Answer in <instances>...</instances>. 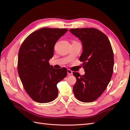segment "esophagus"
<instances>
[{
  "label": "esophagus",
  "mask_w": 130,
  "mask_h": 130,
  "mask_svg": "<svg viewBox=\"0 0 130 130\" xmlns=\"http://www.w3.org/2000/svg\"><path fill=\"white\" fill-rule=\"evenodd\" d=\"M67 73H68V75H71L73 74V72L72 71H71V70L68 69L67 70Z\"/></svg>",
  "instance_id": "34e87169"
}]
</instances>
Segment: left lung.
Listing matches in <instances>:
<instances>
[{
	"mask_svg": "<svg viewBox=\"0 0 130 130\" xmlns=\"http://www.w3.org/2000/svg\"><path fill=\"white\" fill-rule=\"evenodd\" d=\"M83 45L79 59L85 73L73 72L76 82L73 86L75 97L83 102L96 100L106 89L113 72L114 54L107 37L93 28L71 29Z\"/></svg>",
	"mask_w": 130,
	"mask_h": 130,
	"instance_id": "1",
	"label": "left lung"
}]
</instances>
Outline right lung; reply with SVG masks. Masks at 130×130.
I'll return each mask as SVG.
<instances>
[{"label":"right lung","instance_id":"obj_1","mask_svg":"<svg viewBox=\"0 0 130 130\" xmlns=\"http://www.w3.org/2000/svg\"><path fill=\"white\" fill-rule=\"evenodd\" d=\"M67 29L43 28L31 33L21 46L19 75L27 93L38 103H48L58 95L57 84L67 74L66 68L55 69L49 64L57 40Z\"/></svg>","mask_w":130,"mask_h":130}]
</instances>
